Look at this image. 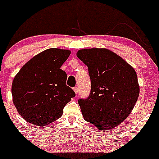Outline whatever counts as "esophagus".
Returning a JSON list of instances; mask_svg holds the SVG:
<instances>
[{"instance_id":"34e87169","label":"esophagus","mask_w":159,"mask_h":159,"mask_svg":"<svg viewBox=\"0 0 159 159\" xmlns=\"http://www.w3.org/2000/svg\"><path fill=\"white\" fill-rule=\"evenodd\" d=\"M73 90H74V92H75V93L76 94V95L79 93V88H77V87L74 88V89H73Z\"/></svg>"}]
</instances>
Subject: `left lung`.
Returning a JSON list of instances; mask_svg holds the SVG:
<instances>
[{
  "label": "left lung",
  "instance_id": "left-lung-1",
  "mask_svg": "<svg viewBox=\"0 0 159 159\" xmlns=\"http://www.w3.org/2000/svg\"><path fill=\"white\" fill-rule=\"evenodd\" d=\"M76 56L88 67L92 89L87 99H79L87 122L99 130L117 127L131 113L139 95L133 67L107 48H84Z\"/></svg>",
  "mask_w": 159,
  "mask_h": 159
}]
</instances>
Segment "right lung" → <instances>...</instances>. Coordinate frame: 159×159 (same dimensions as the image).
<instances>
[{"label": "right lung", "instance_id": "add662e5", "mask_svg": "<svg viewBox=\"0 0 159 159\" xmlns=\"http://www.w3.org/2000/svg\"><path fill=\"white\" fill-rule=\"evenodd\" d=\"M70 54L67 49H47L29 60L14 77L12 101L27 122L38 127L52 123L75 95L66 85L67 74L60 69Z\"/></svg>", "mask_w": 159, "mask_h": 159}]
</instances>
